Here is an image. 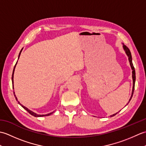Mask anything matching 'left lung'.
<instances>
[{
	"instance_id": "8db88e82",
	"label": "left lung",
	"mask_w": 146,
	"mask_h": 146,
	"mask_svg": "<svg viewBox=\"0 0 146 146\" xmlns=\"http://www.w3.org/2000/svg\"><path fill=\"white\" fill-rule=\"evenodd\" d=\"M123 49H124V51L125 52L126 54L127 55V56L129 58V63H130V64H131V67L132 68V80H133V87H132V95H131V98H130V100L129 101V102L131 101V98L132 97V95H133V94H134V86H135V68L134 67V65H133V63H132V55H131V51H130L129 49L127 47V46L125 45H124L123 44ZM118 113V112H117ZM115 113V114H113L112 115H111L110 117H113L114 115H115L117 113Z\"/></svg>"
}]
</instances>
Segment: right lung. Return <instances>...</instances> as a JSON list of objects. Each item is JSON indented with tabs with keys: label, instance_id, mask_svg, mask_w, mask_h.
<instances>
[{
	"label": "right lung",
	"instance_id": "add662e5",
	"mask_svg": "<svg viewBox=\"0 0 146 146\" xmlns=\"http://www.w3.org/2000/svg\"><path fill=\"white\" fill-rule=\"evenodd\" d=\"M23 49H21V51H20V52H19V57H18V59L19 58V56H20V54H21V51H22V50H23ZM17 61L16 62V64H15V66H14V70H13V73H12V87H13V88H14V85H13V83H14V70H15V66H16V64H17ZM14 96H15V99H16V100L17 101V97H16V96H15V94H14ZM18 103L22 107H23L24 109L25 110H26L27 111H28V112L31 114V115H33V116H35V117H44V116H48V115H50L51 114H52V113L54 112V111H52V112H51V113H48V114H46V115H39V114H37V113H35L34 112V111H31V110H30L29 109H28V108H27V107H24V106H23V105H22L21 104H20L19 103V102H18Z\"/></svg>",
	"mask_w": 146,
	"mask_h": 146
}]
</instances>
